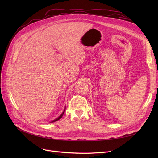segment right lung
I'll list each match as a JSON object with an SVG mask.
<instances>
[{
	"label": "right lung",
	"mask_w": 158,
	"mask_h": 158,
	"mask_svg": "<svg viewBox=\"0 0 158 158\" xmlns=\"http://www.w3.org/2000/svg\"><path fill=\"white\" fill-rule=\"evenodd\" d=\"M64 111H65V109H64V111L63 112V113H62V114H60V116H59V117L58 118H56V119H55V120H54V121H52V122H55V121H58V120H59V119H60V118H62V117H63V114H64Z\"/></svg>",
	"instance_id": "obj_1"
}]
</instances>
